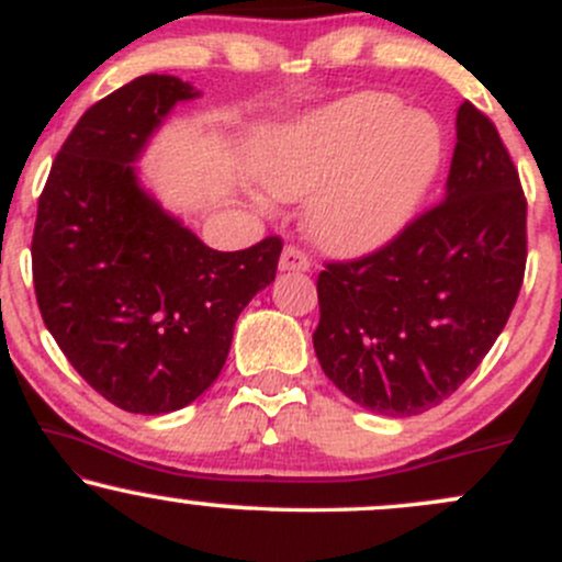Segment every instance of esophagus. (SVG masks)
<instances>
[{
    "label": "esophagus",
    "mask_w": 562,
    "mask_h": 562,
    "mask_svg": "<svg viewBox=\"0 0 562 562\" xmlns=\"http://www.w3.org/2000/svg\"><path fill=\"white\" fill-rule=\"evenodd\" d=\"M308 267H312V261L306 259V254H303L301 248H295V245H285V250H282L280 256L282 272H308Z\"/></svg>",
    "instance_id": "obj_1"
}]
</instances>
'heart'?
Listing matches in <instances>:
<instances>
[{
    "label": "heart",
    "mask_w": 562,
    "mask_h": 562,
    "mask_svg": "<svg viewBox=\"0 0 562 562\" xmlns=\"http://www.w3.org/2000/svg\"><path fill=\"white\" fill-rule=\"evenodd\" d=\"M441 153V128L428 113L404 111L391 94L362 92L282 128L261 160V177L277 198L314 191L306 209L312 240L357 256L404 227Z\"/></svg>",
    "instance_id": "1"
}]
</instances>
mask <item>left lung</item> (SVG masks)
<instances>
[{
    "label": "left lung",
    "instance_id": "1",
    "mask_svg": "<svg viewBox=\"0 0 562 562\" xmlns=\"http://www.w3.org/2000/svg\"><path fill=\"white\" fill-rule=\"evenodd\" d=\"M526 272V198L499 132L465 100L443 200L357 261L319 272L314 351L385 417L441 404L505 330Z\"/></svg>",
    "mask_w": 562,
    "mask_h": 562
}]
</instances>
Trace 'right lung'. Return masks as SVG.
Listing matches in <instances>:
<instances>
[{
    "mask_svg": "<svg viewBox=\"0 0 562 562\" xmlns=\"http://www.w3.org/2000/svg\"><path fill=\"white\" fill-rule=\"evenodd\" d=\"M177 76H139L94 102L38 198L31 243L38 312L76 372L134 415L182 409L218 378L240 312L277 274L282 240L209 248L139 182L177 102Z\"/></svg>",
    "mask_w": 562,
    "mask_h": 562,
    "instance_id": "obj_1",
    "label": "right lung"
}]
</instances>
